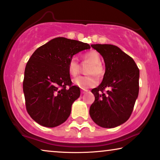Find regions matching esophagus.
Listing matches in <instances>:
<instances>
[{"label":"esophagus","mask_w":160,"mask_h":160,"mask_svg":"<svg viewBox=\"0 0 160 160\" xmlns=\"http://www.w3.org/2000/svg\"><path fill=\"white\" fill-rule=\"evenodd\" d=\"M88 92V90H81V92H82V94H84V93H86V92Z\"/></svg>","instance_id":"obj_1"}]
</instances>
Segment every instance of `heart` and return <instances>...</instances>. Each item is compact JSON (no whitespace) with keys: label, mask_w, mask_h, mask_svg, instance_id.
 I'll use <instances>...</instances> for the list:
<instances>
[{"label":"heart","mask_w":160,"mask_h":160,"mask_svg":"<svg viewBox=\"0 0 160 160\" xmlns=\"http://www.w3.org/2000/svg\"><path fill=\"white\" fill-rule=\"evenodd\" d=\"M83 59L90 62V65L87 69L88 76H80L72 80L76 86L82 89L92 88L97 84L98 80L94 75L100 78L104 74V68L101 62V56L95 51H90L84 53ZM68 70L70 76H76L79 72V65L77 58L72 57L68 64Z\"/></svg>","instance_id":"1"}]
</instances>
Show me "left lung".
<instances>
[{"label":"left lung","mask_w":160,"mask_h":160,"mask_svg":"<svg viewBox=\"0 0 160 160\" xmlns=\"http://www.w3.org/2000/svg\"><path fill=\"white\" fill-rule=\"evenodd\" d=\"M91 47L103 57L106 69L102 82L92 90L95 101L90 108V117L101 127H116L132 115L138 97L140 70L134 59L115 45Z\"/></svg>","instance_id":"8db88e82"}]
</instances>
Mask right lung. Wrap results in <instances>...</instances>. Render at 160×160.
Returning <instances> with one entry per match:
<instances>
[{"instance_id": "obj_1", "label": "right lung", "mask_w": 160, "mask_h": 160, "mask_svg": "<svg viewBox=\"0 0 160 160\" xmlns=\"http://www.w3.org/2000/svg\"><path fill=\"white\" fill-rule=\"evenodd\" d=\"M89 48L88 43L57 37L38 48L30 57L22 88L26 110L39 125L56 127L70 116L80 90L72 86L68 64L73 55Z\"/></svg>"}]
</instances>
